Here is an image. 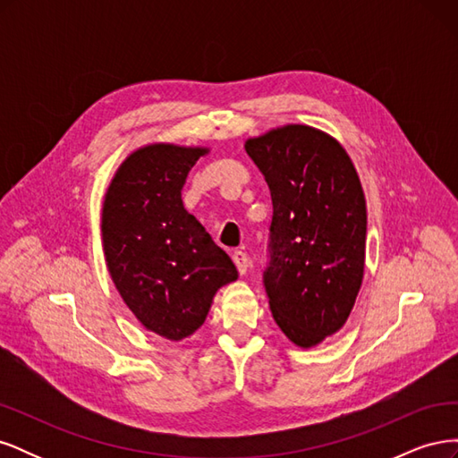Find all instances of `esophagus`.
I'll list each match as a JSON object with an SVG mask.
<instances>
[{"mask_svg": "<svg viewBox=\"0 0 458 458\" xmlns=\"http://www.w3.org/2000/svg\"><path fill=\"white\" fill-rule=\"evenodd\" d=\"M233 261H234V266H237L241 275H244L248 271V266H250V259H248V256L244 252H241V250L233 254Z\"/></svg>", "mask_w": 458, "mask_h": 458, "instance_id": "34e87169", "label": "esophagus"}]
</instances>
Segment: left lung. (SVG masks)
I'll return each mask as SVG.
<instances>
[{
	"label": "left lung",
	"instance_id": "left-lung-1",
	"mask_svg": "<svg viewBox=\"0 0 458 458\" xmlns=\"http://www.w3.org/2000/svg\"><path fill=\"white\" fill-rule=\"evenodd\" d=\"M273 200L263 284L275 323L298 348L336 335L365 273L367 202L355 165L335 137L286 123L246 140Z\"/></svg>",
	"mask_w": 458,
	"mask_h": 458
}]
</instances>
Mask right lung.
<instances>
[{
	"label": "right lung",
	"mask_w": 458,
	"mask_h": 458,
	"mask_svg": "<svg viewBox=\"0 0 458 458\" xmlns=\"http://www.w3.org/2000/svg\"><path fill=\"white\" fill-rule=\"evenodd\" d=\"M208 147L150 143L126 157L105 192L101 233L113 283L147 330L179 342L202 327L237 267L189 214L185 179Z\"/></svg>",
	"instance_id": "obj_1"
}]
</instances>
